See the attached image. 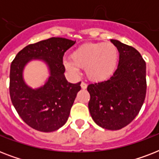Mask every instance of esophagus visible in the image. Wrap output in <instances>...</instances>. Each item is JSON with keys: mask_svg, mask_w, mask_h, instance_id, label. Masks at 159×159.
Returning <instances> with one entry per match:
<instances>
[{"mask_svg": "<svg viewBox=\"0 0 159 159\" xmlns=\"http://www.w3.org/2000/svg\"><path fill=\"white\" fill-rule=\"evenodd\" d=\"M81 87H82V89H86L87 87V83H85V82H82V83H81Z\"/></svg>", "mask_w": 159, "mask_h": 159, "instance_id": "34e87169", "label": "esophagus"}]
</instances>
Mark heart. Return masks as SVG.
<instances>
[{"instance_id": "obj_1", "label": "heart", "mask_w": 159, "mask_h": 159, "mask_svg": "<svg viewBox=\"0 0 159 159\" xmlns=\"http://www.w3.org/2000/svg\"><path fill=\"white\" fill-rule=\"evenodd\" d=\"M119 51L112 43H88L72 51L71 59L63 64L71 72L85 67L87 77L93 82H103L114 74L117 67Z\"/></svg>"}]
</instances>
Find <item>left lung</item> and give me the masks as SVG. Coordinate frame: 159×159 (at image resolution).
I'll list each match as a JSON object with an SVG mask.
<instances>
[{"label":"left lung","instance_id":"obj_1","mask_svg":"<svg viewBox=\"0 0 159 159\" xmlns=\"http://www.w3.org/2000/svg\"><path fill=\"white\" fill-rule=\"evenodd\" d=\"M119 64L110 79L90 84L88 108L92 120L102 128L118 130L128 125L140 111L146 96V63L131 46L116 39Z\"/></svg>","mask_w":159,"mask_h":159}]
</instances>
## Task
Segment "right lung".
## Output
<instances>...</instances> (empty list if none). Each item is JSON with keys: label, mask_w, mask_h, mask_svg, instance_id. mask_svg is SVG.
I'll return each mask as SVG.
<instances>
[{"label": "right lung", "mask_w": 159, "mask_h": 159, "mask_svg": "<svg viewBox=\"0 0 159 159\" xmlns=\"http://www.w3.org/2000/svg\"><path fill=\"white\" fill-rule=\"evenodd\" d=\"M76 41L53 37L29 44L11 62L10 96L20 118L31 128L41 132H53L67 122L81 82L70 83L65 77L62 64L64 53ZM32 60L46 62L50 77L46 83L34 89L23 77L24 67Z\"/></svg>", "instance_id": "1"}]
</instances>
